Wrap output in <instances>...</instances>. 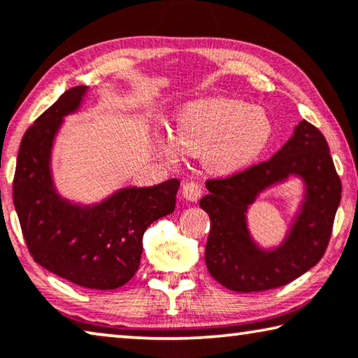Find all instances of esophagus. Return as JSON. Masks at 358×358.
<instances>
[{"label": "esophagus", "instance_id": "34e87169", "mask_svg": "<svg viewBox=\"0 0 358 358\" xmlns=\"http://www.w3.org/2000/svg\"><path fill=\"white\" fill-rule=\"evenodd\" d=\"M181 192H183L186 199L191 202H196L197 199H201L203 188L197 183V181H186V183H183V186H181Z\"/></svg>", "mask_w": 358, "mask_h": 358}]
</instances>
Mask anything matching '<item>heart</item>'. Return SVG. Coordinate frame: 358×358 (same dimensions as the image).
<instances>
[{
  "instance_id": "b5f03b06",
  "label": "heart",
  "mask_w": 358,
  "mask_h": 358,
  "mask_svg": "<svg viewBox=\"0 0 358 358\" xmlns=\"http://www.w3.org/2000/svg\"><path fill=\"white\" fill-rule=\"evenodd\" d=\"M271 132V119L263 108L234 99H207L180 111L175 140L188 155L202 156L208 170L231 173L264 150ZM161 151L170 159L177 156V148L167 140L161 143Z\"/></svg>"
}]
</instances>
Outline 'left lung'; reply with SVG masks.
<instances>
[{
    "mask_svg": "<svg viewBox=\"0 0 358 358\" xmlns=\"http://www.w3.org/2000/svg\"><path fill=\"white\" fill-rule=\"evenodd\" d=\"M296 174L306 185L302 212L291 234L274 251L259 249L250 237L245 213L259 192ZM199 206L210 217L206 264L210 275L232 292H264L298 279L325 253L334 215L341 202V180L323 134L303 121L269 161L207 180Z\"/></svg>",
    "mask_w": 358,
    "mask_h": 358,
    "instance_id": "left-lung-1",
    "label": "left lung"
}]
</instances>
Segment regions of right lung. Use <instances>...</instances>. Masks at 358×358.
<instances>
[{
    "instance_id": "1",
    "label": "right lung",
    "mask_w": 358,
    "mask_h": 358,
    "mask_svg": "<svg viewBox=\"0 0 358 358\" xmlns=\"http://www.w3.org/2000/svg\"><path fill=\"white\" fill-rule=\"evenodd\" d=\"M86 92V86L66 90L28 127L17 155L14 207L39 266L79 287L115 290L137 272L146 228L175 210L180 181L122 188L95 206H78L57 194L50 175L55 134Z\"/></svg>"
}]
</instances>
